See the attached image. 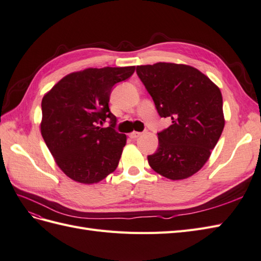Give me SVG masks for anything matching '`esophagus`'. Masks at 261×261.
Masks as SVG:
<instances>
[{"label": "esophagus", "mask_w": 261, "mask_h": 261, "mask_svg": "<svg viewBox=\"0 0 261 261\" xmlns=\"http://www.w3.org/2000/svg\"><path fill=\"white\" fill-rule=\"evenodd\" d=\"M142 133L141 132H137V131H133V132H131L130 135H129V137L131 138V139H137V138H139L140 136H141Z\"/></svg>", "instance_id": "34e87169"}]
</instances>
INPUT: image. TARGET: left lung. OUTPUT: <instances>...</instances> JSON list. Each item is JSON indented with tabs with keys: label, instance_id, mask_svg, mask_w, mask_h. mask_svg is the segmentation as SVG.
I'll list each match as a JSON object with an SVG mask.
<instances>
[{
	"label": "left lung",
	"instance_id": "obj_1",
	"mask_svg": "<svg viewBox=\"0 0 261 261\" xmlns=\"http://www.w3.org/2000/svg\"><path fill=\"white\" fill-rule=\"evenodd\" d=\"M160 117L172 119L158 133L159 148L148 156L151 168L176 181L195 174L210 159L225 119L218 87L194 67L156 63L137 67Z\"/></svg>",
	"mask_w": 261,
	"mask_h": 261
}]
</instances>
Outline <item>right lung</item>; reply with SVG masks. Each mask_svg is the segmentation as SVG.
Segmentation results:
<instances>
[{"label":"right lung","instance_id":"1","mask_svg":"<svg viewBox=\"0 0 261 261\" xmlns=\"http://www.w3.org/2000/svg\"><path fill=\"white\" fill-rule=\"evenodd\" d=\"M135 70L129 66L71 72L43 97V139L59 169L73 181L98 183L117 169L126 136L115 130L110 93ZM107 119L111 125L101 128Z\"/></svg>","mask_w":261,"mask_h":261}]
</instances>
